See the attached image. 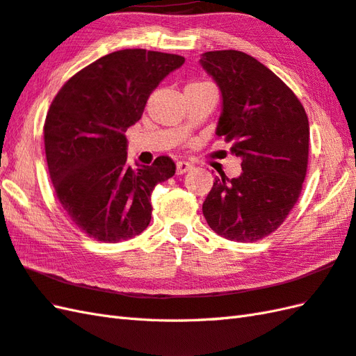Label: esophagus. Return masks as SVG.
Masks as SVG:
<instances>
[{"mask_svg": "<svg viewBox=\"0 0 356 356\" xmlns=\"http://www.w3.org/2000/svg\"><path fill=\"white\" fill-rule=\"evenodd\" d=\"M194 165H191L189 162H185V161H180L177 162V175H185V172H188L189 170H193Z\"/></svg>", "mask_w": 356, "mask_h": 356, "instance_id": "34e87169", "label": "esophagus"}]
</instances>
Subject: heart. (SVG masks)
<instances>
[{
  "mask_svg": "<svg viewBox=\"0 0 356 356\" xmlns=\"http://www.w3.org/2000/svg\"><path fill=\"white\" fill-rule=\"evenodd\" d=\"M200 83H206V81H200ZM193 85H198V83H193Z\"/></svg>",
  "mask_w": 356,
  "mask_h": 356,
  "instance_id": "heart-1",
  "label": "heart"
}]
</instances>
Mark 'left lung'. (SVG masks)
Returning a JSON list of instances; mask_svg holds the SVG:
<instances>
[{
    "instance_id": "8db88e82",
    "label": "left lung",
    "mask_w": 356,
    "mask_h": 356,
    "mask_svg": "<svg viewBox=\"0 0 356 356\" xmlns=\"http://www.w3.org/2000/svg\"><path fill=\"white\" fill-rule=\"evenodd\" d=\"M203 70L221 92L216 134L232 140L243 172L216 177L203 203L213 232L253 243L282 225L307 176L309 122L293 90L254 57L235 49L208 51Z\"/></svg>"
}]
</instances>
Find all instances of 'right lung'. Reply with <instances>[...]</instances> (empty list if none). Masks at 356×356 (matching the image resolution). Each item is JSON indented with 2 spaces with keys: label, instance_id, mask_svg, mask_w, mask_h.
Wrapping results in <instances>:
<instances>
[{
  "label": "right lung",
  "instance_id": "1",
  "mask_svg": "<svg viewBox=\"0 0 356 356\" xmlns=\"http://www.w3.org/2000/svg\"><path fill=\"white\" fill-rule=\"evenodd\" d=\"M184 63L177 54L121 49L72 76L49 106L44 139L56 195L74 225L97 241L144 232L154 186L175 176L168 156L131 168L124 134L161 81Z\"/></svg>",
  "mask_w": 356,
  "mask_h": 356
}]
</instances>
